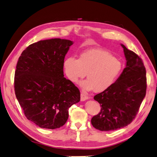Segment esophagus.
I'll use <instances>...</instances> for the list:
<instances>
[{"label":"esophagus","mask_w":157,"mask_h":157,"mask_svg":"<svg viewBox=\"0 0 157 157\" xmlns=\"http://www.w3.org/2000/svg\"><path fill=\"white\" fill-rule=\"evenodd\" d=\"M88 98H88V96L87 95H86L85 94L83 93V92H82L81 93V101H85V100L87 99Z\"/></svg>","instance_id":"esophagus-1"}]
</instances>
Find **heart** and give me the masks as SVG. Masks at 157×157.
I'll use <instances>...</instances> for the list:
<instances>
[{
  "mask_svg": "<svg viewBox=\"0 0 157 157\" xmlns=\"http://www.w3.org/2000/svg\"><path fill=\"white\" fill-rule=\"evenodd\" d=\"M63 67L71 82L78 83L86 74L87 79L80 83L83 89L101 92L115 82L122 71L123 63L108 52L92 49L83 52L78 59L74 56L67 58Z\"/></svg>",
  "mask_w": 157,
  "mask_h": 157,
  "instance_id": "obj_1",
  "label": "heart"
}]
</instances>
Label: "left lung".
<instances>
[{
	"label": "left lung",
	"mask_w": 157,
	"mask_h": 157,
	"mask_svg": "<svg viewBox=\"0 0 157 157\" xmlns=\"http://www.w3.org/2000/svg\"><path fill=\"white\" fill-rule=\"evenodd\" d=\"M126 67L109 89L94 96L101 111L91 122L101 131L117 130L129 124L137 114L147 90L146 69L142 59L123 44Z\"/></svg>",
	"instance_id": "1"
}]
</instances>
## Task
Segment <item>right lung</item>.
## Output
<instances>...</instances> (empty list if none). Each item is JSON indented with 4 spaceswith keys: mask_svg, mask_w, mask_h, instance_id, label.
I'll return each mask as SVG.
<instances>
[{
    "mask_svg": "<svg viewBox=\"0 0 157 157\" xmlns=\"http://www.w3.org/2000/svg\"><path fill=\"white\" fill-rule=\"evenodd\" d=\"M73 42L52 38L30 44L18 58L14 91L26 117L41 128L62 127L69 108L80 101L78 88L63 77L66 54Z\"/></svg>",
    "mask_w": 157,
    "mask_h": 157,
    "instance_id": "1",
    "label": "right lung"
}]
</instances>
